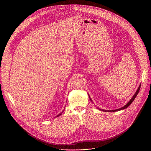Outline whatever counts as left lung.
Masks as SVG:
<instances>
[{"label":"left lung","instance_id":"left-lung-1","mask_svg":"<svg viewBox=\"0 0 151 151\" xmlns=\"http://www.w3.org/2000/svg\"><path fill=\"white\" fill-rule=\"evenodd\" d=\"M140 86H139V88H138V90H137V91L136 92V93L134 94V95L133 96V97H132V99L129 101V102L127 104H125L124 107H121V108H120V109H116V110H113V111H106V110H103V111H106V112H116V111H120V110H122V109H125V108H127V107H128L129 106H130V104H131V103L134 101V100L135 99V98L136 97V96H137V94L139 93V90H140ZM90 100H91V99H90Z\"/></svg>","mask_w":151,"mask_h":151}]
</instances>
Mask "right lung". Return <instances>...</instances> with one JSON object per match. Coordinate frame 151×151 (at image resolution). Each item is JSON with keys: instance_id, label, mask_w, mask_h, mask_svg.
Returning a JSON list of instances; mask_svg holds the SVG:
<instances>
[{"instance_id": "1", "label": "right lung", "mask_w": 151, "mask_h": 151, "mask_svg": "<svg viewBox=\"0 0 151 151\" xmlns=\"http://www.w3.org/2000/svg\"><path fill=\"white\" fill-rule=\"evenodd\" d=\"M62 112H61V114H58V115H57V116H60V115H61V114H62Z\"/></svg>"}]
</instances>
